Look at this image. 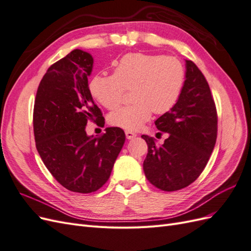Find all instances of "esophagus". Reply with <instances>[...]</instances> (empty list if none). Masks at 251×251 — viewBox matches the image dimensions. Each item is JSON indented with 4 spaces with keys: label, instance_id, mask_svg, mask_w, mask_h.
<instances>
[{
    "label": "esophagus",
    "instance_id": "esophagus-1",
    "mask_svg": "<svg viewBox=\"0 0 251 251\" xmlns=\"http://www.w3.org/2000/svg\"><path fill=\"white\" fill-rule=\"evenodd\" d=\"M126 139H134L137 137V134L132 132V131H126Z\"/></svg>",
    "mask_w": 251,
    "mask_h": 251
}]
</instances>
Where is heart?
<instances>
[{"instance_id": "b5f03b06", "label": "heart", "mask_w": 251, "mask_h": 251, "mask_svg": "<svg viewBox=\"0 0 251 251\" xmlns=\"http://www.w3.org/2000/svg\"><path fill=\"white\" fill-rule=\"evenodd\" d=\"M113 66V74L96 75L89 83L90 93L110 110L123 102L126 89L134 87L136 102L111 113L112 125L126 130H138L154 111L163 114L177 103L185 80L184 67L178 58L127 53Z\"/></svg>"}]
</instances>
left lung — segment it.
<instances>
[{
  "label": "left lung",
  "mask_w": 251,
  "mask_h": 251,
  "mask_svg": "<svg viewBox=\"0 0 251 251\" xmlns=\"http://www.w3.org/2000/svg\"><path fill=\"white\" fill-rule=\"evenodd\" d=\"M155 125L169 137L158 146L154 137L141 136L149 147L144 175L157 188L179 191L200 176L217 140L215 101L204 75L192 60L185 59L184 86L177 103Z\"/></svg>",
  "instance_id": "1"
}]
</instances>
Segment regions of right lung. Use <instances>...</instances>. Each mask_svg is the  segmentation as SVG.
<instances>
[{
    "instance_id": "right-lung-1",
    "label": "right lung",
    "mask_w": 251,
    "mask_h": 251,
    "mask_svg": "<svg viewBox=\"0 0 251 251\" xmlns=\"http://www.w3.org/2000/svg\"><path fill=\"white\" fill-rule=\"evenodd\" d=\"M93 64V56L80 49L53 64L40 82L33 111L44 164L64 187L80 194L93 193L108 181L126 140L116 126L96 137L87 135L88 120L103 118L89 90Z\"/></svg>"
}]
</instances>
